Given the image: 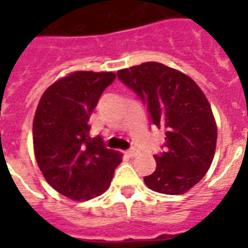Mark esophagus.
Wrapping results in <instances>:
<instances>
[{
    "instance_id": "obj_1",
    "label": "esophagus",
    "mask_w": 248,
    "mask_h": 248,
    "mask_svg": "<svg viewBox=\"0 0 248 248\" xmlns=\"http://www.w3.org/2000/svg\"><path fill=\"white\" fill-rule=\"evenodd\" d=\"M125 154L128 155L129 157H134V156H137L138 154H139V150H138V149H135V148H131V149H129L128 151H126Z\"/></svg>"
}]
</instances>
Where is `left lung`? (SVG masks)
I'll return each instance as SVG.
<instances>
[{"label": "left lung", "instance_id": "1", "mask_svg": "<svg viewBox=\"0 0 248 248\" xmlns=\"http://www.w3.org/2000/svg\"><path fill=\"white\" fill-rule=\"evenodd\" d=\"M118 78L146 105L151 125L164 129V151L144 183L153 191L181 195L205 176L214 160L217 126L211 105L189 76L157 62L120 69Z\"/></svg>", "mask_w": 248, "mask_h": 248}]
</instances>
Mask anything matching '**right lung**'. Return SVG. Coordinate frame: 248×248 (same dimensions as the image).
Returning <instances> with one entry per match:
<instances>
[{
    "label": "right lung",
    "instance_id": "1",
    "mask_svg": "<svg viewBox=\"0 0 248 248\" xmlns=\"http://www.w3.org/2000/svg\"><path fill=\"white\" fill-rule=\"evenodd\" d=\"M113 72L78 71L48 87L33 119L34 156L46 181L59 194L91 200L110 186L123 154L91 138L88 120Z\"/></svg>",
    "mask_w": 248,
    "mask_h": 248
}]
</instances>
